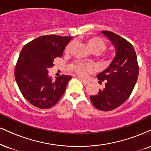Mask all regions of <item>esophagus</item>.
Here are the masks:
<instances>
[{
	"label": "esophagus",
	"mask_w": 151,
	"mask_h": 151,
	"mask_svg": "<svg viewBox=\"0 0 151 151\" xmlns=\"http://www.w3.org/2000/svg\"><path fill=\"white\" fill-rule=\"evenodd\" d=\"M80 79V81H81V82H82L83 85H88V84H89V82H88V81L83 80V79Z\"/></svg>",
	"instance_id": "34e87169"
}]
</instances>
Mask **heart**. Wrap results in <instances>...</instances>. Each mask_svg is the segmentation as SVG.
Listing matches in <instances>:
<instances>
[{"instance_id": "heart-1", "label": "heart", "mask_w": 151, "mask_h": 151, "mask_svg": "<svg viewBox=\"0 0 151 151\" xmlns=\"http://www.w3.org/2000/svg\"><path fill=\"white\" fill-rule=\"evenodd\" d=\"M86 43L92 52L95 54H99L105 50L107 44L105 41L102 38L99 36H93L88 38L86 40ZM74 48V43L71 42L69 43L65 48V52L66 54H70L72 52V49ZM71 70L74 72H76L81 77H84L86 75L87 72H90L93 70L92 67L89 65H84L82 63L76 62L71 65Z\"/></svg>"}]
</instances>
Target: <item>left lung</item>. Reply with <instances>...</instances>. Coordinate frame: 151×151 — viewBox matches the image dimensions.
I'll return each instance as SVG.
<instances>
[{
  "mask_svg": "<svg viewBox=\"0 0 151 151\" xmlns=\"http://www.w3.org/2000/svg\"><path fill=\"white\" fill-rule=\"evenodd\" d=\"M101 33L110 39L116 49V55L106 70L97 75L99 83L105 87L97 95L90 96L98 110L110 111L122 105L129 97L139 76V65L133 46L124 38L109 31Z\"/></svg>",
  "mask_w": 151,
  "mask_h": 151,
  "instance_id": "obj_1",
  "label": "left lung"
}]
</instances>
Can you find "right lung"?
I'll return each instance as SVG.
<instances>
[{
	"label": "right lung",
	"mask_w": 151,
	"mask_h": 151,
	"mask_svg": "<svg viewBox=\"0 0 151 151\" xmlns=\"http://www.w3.org/2000/svg\"><path fill=\"white\" fill-rule=\"evenodd\" d=\"M72 36L46 35L27 43L19 54L14 77L24 97L34 106L48 109L58 102L66 89L71 76L62 75L53 81L48 69L53 60L63 56Z\"/></svg>",
	"instance_id": "obj_1"
}]
</instances>
